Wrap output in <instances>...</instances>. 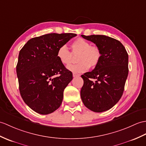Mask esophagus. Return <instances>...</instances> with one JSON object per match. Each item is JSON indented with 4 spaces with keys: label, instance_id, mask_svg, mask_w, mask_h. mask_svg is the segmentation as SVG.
Listing matches in <instances>:
<instances>
[{
    "label": "esophagus",
    "instance_id": "34e87169",
    "mask_svg": "<svg viewBox=\"0 0 146 146\" xmlns=\"http://www.w3.org/2000/svg\"><path fill=\"white\" fill-rule=\"evenodd\" d=\"M80 74H76L75 73H73V77H77V76H79Z\"/></svg>",
    "mask_w": 146,
    "mask_h": 146
}]
</instances>
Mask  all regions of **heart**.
I'll return each instance as SVG.
<instances>
[{
  "mask_svg": "<svg viewBox=\"0 0 146 146\" xmlns=\"http://www.w3.org/2000/svg\"><path fill=\"white\" fill-rule=\"evenodd\" d=\"M72 52L63 45L57 50L56 56L60 62L64 65H68L72 62L73 55L78 54L77 62L74 65L68 66L67 68L75 73H82L88 70L89 68L96 67L101 58L100 49L96 46H91V43L82 38L76 39L71 45Z\"/></svg>",
  "mask_w": 146,
  "mask_h": 146,
  "instance_id": "1",
  "label": "heart"
}]
</instances>
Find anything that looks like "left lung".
Returning <instances> with one entry per match:
<instances>
[{
    "mask_svg": "<svg viewBox=\"0 0 146 146\" xmlns=\"http://www.w3.org/2000/svg\"><path fill=\"white\" fill-rule=\"evenodd\" d=\"M81 36L96 44L101 50V58L93 71L81 75L84 84L81 98L89 110L101 113L113 108L123 95L129 72L128 54L123 44L111 37Z\"/></svg>",
    "mask_w": 146,
    "mask_h": 146,
    "instance_id": "left-lung-1",
    "label": "left lung"
}]
</instances>
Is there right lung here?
I'll return each instance as SVG.
<instances>
[{
    "instance_id": "1",
    "label": "right lung",
    "mask_w": 146,
    "mask_h": 146,
    "mask_svg": "<svg viewBox=\"0 0 146 146\" xmlns=\"http://www.w3.org/2000/svg\"><path fill=\"white\" fill-rule=\"evenodd\" d=\"M75 33H48L29 40L20 50L16 67L19 90L32 110L48 114L62 103L63 91L72 73L60 62L57 50Z\"/></svg>"
}]
</instances>
